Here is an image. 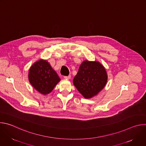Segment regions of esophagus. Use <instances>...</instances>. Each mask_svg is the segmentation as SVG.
Returning <instances> with one entry per match:
<instances>
[{
  "mask_svg": "<svg viewBox=\"0 0 146 146\" xmlns=\"http://www.w3.org/2000/svg\"><path fill=\"white\" fill-rule=\"evenodd\" d=\"M71 78L70 76H64V78L66 79V80H69Z\"/></svg>",
  "mask_w": 146,
  "mask_h": 146,
  "instance_id": "1",
  "label": "esophagus"
}]
</instances>
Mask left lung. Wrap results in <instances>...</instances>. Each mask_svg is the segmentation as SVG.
I'll return each instance as SVG.
<instances>
[{"mask_svg":"<svg viewBox=\"0 0 146 146\" xmlns=\"http://www.w3.org/2000/svg\"><path fill=\"white\" fill-rule=\"evenodd\" d=\"M78 92L86 99L97 95L107 84L105 68L98 61L86 60L80 65L73 80Z\"/></svg>","mask_w":146,"mask_h":146,"instance_id":"1","label":"left lung"}]
</instances>
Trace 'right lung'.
<instances>
[{
    "instance_id": "1",
    "label": "right lung",
    "mask_w": 146,
    "mask_h": 146,
    "mask_svg": "<svg viewBox=\"0 0 146 146\" xmlns=\"http://www.w3.org/2000/svg\"><path fill=\"white\" fill-rule=\"evenodd\" d=\"M28 79L32 86L44 95L50 94L60 81L49 62L42 59L35 62L31 66Z\"/></svg>"
}]
</instances>
